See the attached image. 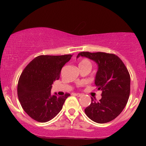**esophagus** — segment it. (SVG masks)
<instances>
[{
  "instance_id": "34e87169",
  "label": "esophagus",
  "mask_w": 146,
  "mask_h": 146,
  "mask_svg": "<svg viewBox=\"0 0 146 146\" xmlns=\"http://www.w3.org/2000/svg\"><path fill=\"white\" fill-rule=\"evenodd\" d=\"M74 95H75V96H78V97H81L82 94H80V93H74Z\"/></svg>"
}]
</instances>
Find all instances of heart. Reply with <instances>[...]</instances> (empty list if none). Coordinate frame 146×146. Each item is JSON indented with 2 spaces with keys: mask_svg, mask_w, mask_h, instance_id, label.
<instances>
[{
  "mask_svg": "<svg viewBox=\"0 0 146 146\" xmlns=\"http://www.w3.org/2000/svg\"><path fill=\"white\" fill-rule=\"evenodd\" d=\"M82 65H90L91 66V63L88 59L84 58V59L80 60V63H79V66H82Z\"/></svg>",
  "mask_w": 146,
  "mask_h": 146,
  "instance_id": "heart-1",
  "label": "heart"
}]
</instances>
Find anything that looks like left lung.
Returning a JSON list of instances; mask_svg holds the SVG:
<instances>
[{
  "label": "left lung",
  "instance_id": "left-lung-1",
  "mask_svg": "<svg viewBox=\"0 0 146 146\" xmlns=\"http://www.w3.org/2000/svg\"><path fill=\"white\" fill-rule=\"evenodd\" d=\"M86 57L98 64L95 84L102 90V99L85 108L88 118L99 123L115 119L121 113L128 102L130 92V76L122 60L113 53L104 52H80L77 58Z\"/></svg>",
  "mask_w": 146,
  "mask_h": 146
}]
</instances>
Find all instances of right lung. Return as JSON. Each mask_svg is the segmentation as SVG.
Returning a JSON list of instances; mask_svg holds the SVG:
<instances>
[{
  "instance_id": "add662e5",
  "label": "right lung",
  "mask_w": 146,
  "mask_h": 146,
  "mask_svg": "<svg viewBox=\"0 0 146 146\" xmlns=\"http://www.w3.org/2000/svg\"><path fill=\"white\" fill-rule=\"evenodd\" d=\"M73 55L39 56L28 64L18 83V97L23 110L38 122L50 121L60 113L69 93L51 95L52 84Z\"/></svg>"
}]
</instances>
